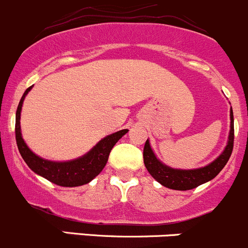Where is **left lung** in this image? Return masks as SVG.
I'll list each match as a JSON object with an SVG mask.
<instances>
[{
	"instance_id": "8db88e82",
	"label": "left lung",
	"mask_w": 248,
	"mask_h": 248,
	"mask_svg": "<svg viewBox=\"0 0 248 248\" xmlns=\"http://www.w3.org/2000/svg\"><path fill=\"white\" fill-rule=\"evenodd\" d=\"M232 146H234V116H232V110L231 109V131H229L226 149L214 162L207 166L197 169H188V170L170 168L157 158L156 155L154 154V150L150 146L149 139L145 142L142 156H144V164L147 171L162 186L168 187L170 189H177V191H187V189L196 188L216 177L231 158Z\"/></svg>"
}]
</instances>
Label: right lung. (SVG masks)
Instances as JSON below:
<instances>
[{
    "instance_id": "right-lung-1",
    "label": "right lung",
    "mask_w": 248,
    "mask_h": 248,
    "mask_svg": "<svg viewBox=\"0 0 248 248\" xmlns=\"http://www.w3.org/2000/svg\"><path fill=\"white\" fill-rule=\"evenodd\" d=\"M31 89L32 86H30L22 94L16 115V139L17 149H19L22 159L26 162V164L32 171L41 175L44 179L49 180L52 184L59 185V186L77 187L89 184L91 180H93L99 172L103 170L107 162H108L111 149L128 132V129H121L116 133L107 136L101 141L97 142L96 146L92 147L86 155L77 159L67 162H54L42 158L29 149L26 142L22 139L21 128H20L21 107L25 97Z\"/></svg>"
}]
</instances>
